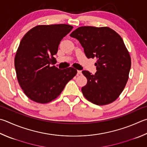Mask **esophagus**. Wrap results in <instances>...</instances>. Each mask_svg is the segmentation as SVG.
Segmentation results:
<instances>
[{"mask_svg":"<svg viewBox=\"0 0 147 147\" xmlns=\"http://www.w3.org/2000/svg\"><path fill=\"white\" fill-rule=\"evenodd\" d=\"M77 73H78V75H80V74H82V71L78 70V71H77Z\"/></svg>","mask_w":147,"mask_h":147,"instance_id":"obj_1","label":"esophagus"}]
</instances>
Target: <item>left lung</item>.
<instances>
[{
    "mask_svg": "<svg viewBox=\"0 0 147 147\" xmlns=\"http://www.w3.org/2000/svg\"><path fill=\"white\" fill-rule=\"evenodd\" d=\"M84 47L88 58H96V73H82L87 83L82 88L87 100L98 105L115 101L123 90L129 79L131 59L119 34L108 27L82 26L72 32Z\"/></svg>",
    "mask_w": 147,
    "mask_h": 147,
    "instance_id": "1",
    "label": "left lung"
}]
</instances>
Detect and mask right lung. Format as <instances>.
<instances>
[{
    "instance_id": "right-lung-1",
    "label": "right lung",
    "mask_w": 147,
    "mask_h": 147,
    "mask_svg": "<svg viewBox=\"0 0 147 147\" xmlns=\"http://www.w3.org/2000/svg\"><path fill=\"white\" fill-rule=\"evenodd\" d=\"M73 27L67 24L38 25L21 40L15 57L17 80L25 94L35 102L47 103L56 99L76 69L51 66L63 38Z\"/></svg>"
}]
</instances>
